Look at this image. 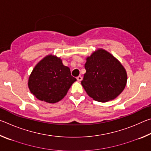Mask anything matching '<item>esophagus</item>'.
<instances>
[{
    "mask_svg": "<svg viewBox=\"0 0 151 151\" xmlns=\"http://www.w3.org/2000/svg\"><path fill=\"white\" fill-rule=\"evenodd\" d=\"M76 79H77V81H82V79H83V77H82L81 76H77V78H76Z\"/></svg>",
    "mask_w": 151,
    "mask_h": 151,
    "instance_id": "obj_1",
    "label": "esophagus"
}]
</instances>
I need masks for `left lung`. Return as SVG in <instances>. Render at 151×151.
<instances>
[{"instance_id": "1", "label": "left lung", "mask_w": 151, "mask_h": 151, "mask_svg": "<svg viewBox=\"0 0 151 151\" xmlns=\"http://www.w3.org/2000/svg\"><path fill=\"white\" fill-rule=\"evenodd\" d=\"M86 73L81 85L94 101L105 103L116 98L127 85L122 64L106 50L99 48L86 58Z\"/></svg>"}]
</instances>
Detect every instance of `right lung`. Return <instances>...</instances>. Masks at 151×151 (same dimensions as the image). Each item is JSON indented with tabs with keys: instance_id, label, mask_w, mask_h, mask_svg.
Listing matches in <instances>:
<instances>
[{
	"instance_id": "obj_1",
	"label": "right lung",
	"mask_w": 151,
	"mask_h": 151,
	"mask_svg": "<svg viewBox=\"0 0 151 151\" xmlns=\"http://www.w3.org/2000/svg\"><path fill=\"white\" fill-rule=\"evenodd\" d=\"M76 81L70 68L56 56L48 55L33 68L28 85L30 93L40 101L48 103L60 101Z\"/></svg>"
}]
</instances>
